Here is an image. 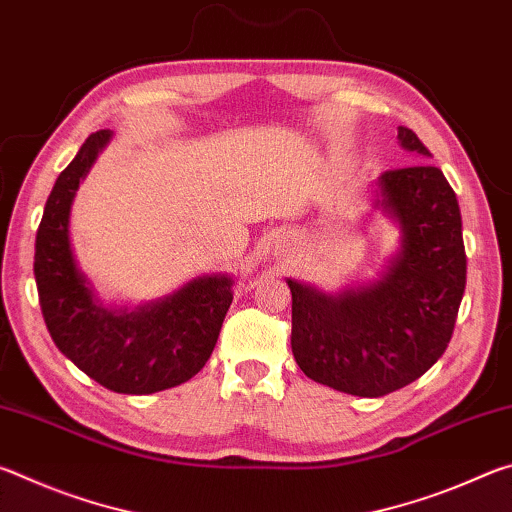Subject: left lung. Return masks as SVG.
<instances>
[{
    "mask_svg": "<svg viewBox=\"0 0 512 512\" xmlns=\"http://www.w3.org/2000/svg\"><path fill=\"white\" fill-rule=\"evenodd\" d=\"M397 140L420 160L431 158L409 128H397ZM370 205L400 235L372 280L323 291L287 277L300 370L359 397L404 388L443 357L467 273L461 207L438 167L384 171L370 183Z\"/></svg>",
    "mask_w": 512,
    "mask_h": 512,
    "instance_id": "left-lung-1",
    "label": "left lung"
}]
</instances>
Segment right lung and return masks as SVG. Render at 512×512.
Segmentation results:
<instances>
[{"label": "right lung", "mask_w": 512, "mask_h": 512, "mask_svg": "<svg viewBox=\"0 0 512 512\" xmlns=\"http://www.w3.org/2000/svg\"><path fill=\"white\" fill-rule=\"evenodd\" d=\"M112 135L92 133L58 176L36 235L33 273L56 348L108 391L149 395L185 384L205 366L235 296V277L196 275L140 305L99 296L74 253L72 205Z\"/></svg>", "instance_id": "add662e5"}]
</instances>
